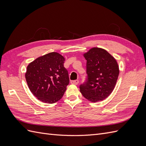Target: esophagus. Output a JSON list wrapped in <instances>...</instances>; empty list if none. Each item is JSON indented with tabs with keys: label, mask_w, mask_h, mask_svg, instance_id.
I'll list each match as a JSON object with an SVG mask.
<instances>
[{
	"label": "esophagus",
	"mask_w": 146,
	"mask_h": 146,
	"mask_svg": "<svg viewBox=\"0 0 146 146\" xmlns=\"http://www.w3.org/2000/svg\"><path fill=\"white\" fill-rule=\"evenodd\" d=\"M79 81L78 80H72L71 82H70V83H71L72 84H74V85H78Z\"/></svg>",
	"instance_id": "1"
}]
</instances>
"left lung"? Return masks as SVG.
<instances>
[{"label":"left lung","instance_id":"left-lung-1","mask_svg":"<svg viewBox=\"0 0 146 146\" xmlns=\"http://www.w3.org/2000/svg\"><path fill=\"white\" fill-rule=\"evenodd\" d=\"M83 56L87 61L88 78L80 86V91L91 102L103 100L115 87L119 74L118 64L111 54L102 48H91Z\"/></svg>","mask_w":146,"mask_h":146}]
</instances>
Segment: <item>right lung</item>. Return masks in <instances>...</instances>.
<instances>
[{"label": "right lung", "instance_id": "right-lung-1", "mask_svg": "<svg viewBox=\"0 0 146 146\" xmlns=\"http://www.w3.org/2000/svg\"><path fill=\"white\" fill-rule=\"evenodd\" d=\"M64 61V56L58 53L50 52L28 65L25 75L28 86L42 102L54 104L62 98L69 83Z\"/></svg>", "mask_w": 146, "mask_h": 146}]
</instances>
